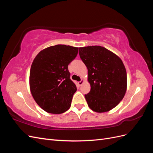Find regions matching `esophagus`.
Masks as SVG:
<instances>
[{"instance_id":"esophagus-1","label":"esophagus","mask_w":153,"mask_h":153,"mask_svg":"<svg viewBox=\"0 0 153 153\" xmlns=\"http://www.w3.org/2000/svg\"><path fill=\"white\" fill-rule=\"evenodd\" d=\"M83 83H84V80H81L80 82H78V85H79L80 86V85H82Z\"/></svg>"}]
</instances>
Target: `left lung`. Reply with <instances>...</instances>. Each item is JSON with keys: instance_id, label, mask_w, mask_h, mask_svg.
Masks as SVG:
<instances>
[{"instance_id": "obj_1", "label": "left lung", "mask_w": 153, "mask_h": 153, "mask_svg": "<svg viewBox=\"0 0 153 153\" xmlns=\"http://www.w3.org/2000/svg\"><path fill=\"white\" fill-rule=\"evenodd\" d=\"M79 55L91 84L90 92L85 94L88 106L99 113L114 108L126 91V71L121 59L101 46L79 48Z\"/></svg>"}]
</instances>
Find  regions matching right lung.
<instances>
[{"label":"right lung","instance_id":"1","mask_svg":"<svg viewBox=\"0 0 153 153\" xmlns=\"http://www.w3.org/2000/svg\"><path fill=\"white\" fill-rule=\"evenodd\" d=\"M78 48L57 45L36 55L30 71V89L36 102L46 112L59 114L71 106L76 85L70 79L68 65Z\"/></svg>","mask_w":153,"mask_h":153}]
</instances>
